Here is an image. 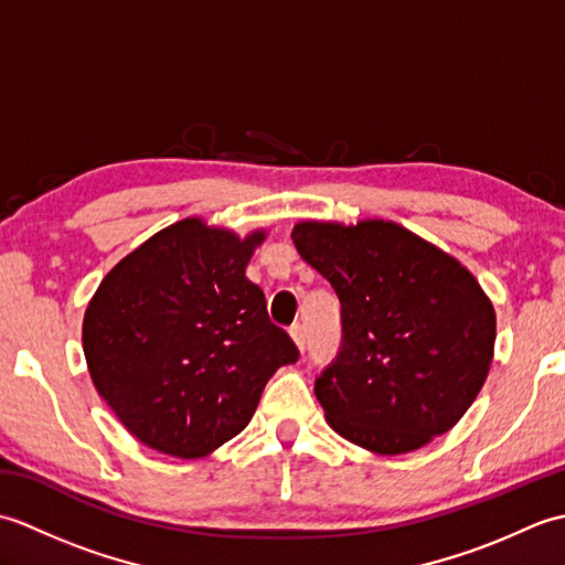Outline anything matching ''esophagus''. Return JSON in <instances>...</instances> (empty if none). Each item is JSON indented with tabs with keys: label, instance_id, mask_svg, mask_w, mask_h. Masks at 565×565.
I'll return each instance as SVG.
<instances>
[{
	"label": "esophagus",
	"instance_id": "34e87169",
	"mask_svg": "<svg viewBox=\"0 0 565 565\" xmlns=\"http://www.w3.org/2000/svg\"><path fill=\"white\" fill-rule=\"evenodd\" d=\"M291 338H294L298 350L306 352V330H303V326H294L291 328Z\"/></svg>",
	"mask_w": 565,
	"mask_h": 565
}]
</instances>
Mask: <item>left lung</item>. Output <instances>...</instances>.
<instances>
[{
	"instance_id": "1",
	"label": "left lung",
	"mask_w": 565,
	"mask_h": 565,
	"mask_svg": "<svg viewBox=\"0 0 565 565\" xmlns=\"http://www.w3.org/2000/svg\"><path fill=\"white\" fill-rule=\"evenodd\" d=\"M291 237L342 306L340 352L316 379L328 425L383 456L449 431L493 362L495 310L476 276L391 221H303Z\"/></svg>"
}]
</instances>
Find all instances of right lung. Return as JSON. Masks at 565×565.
<instances>
[{
	"label": "right lung",
	"mask_w": 565,
	"mask_h": 565,
	"mask_svg": "<svg viewBox=\"0 0 565 565\" xmlns=\"http://www.w3.org/2000/svg\"><path fill=\"white\" fill-rule=\"evenodd\" d=\"M264 231L239 239L184 218L104 276L82 347L94 388L146 447L201 459L247 427L274 371L298 350L245 267Z\"/></svg>",
	"instance_id": "obj_1"
}]
</instances>
